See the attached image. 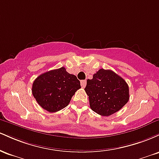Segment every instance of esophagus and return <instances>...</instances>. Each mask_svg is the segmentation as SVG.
I'll return each mask as SVG.
<instances>
[{
	"mask_svg": "<svg viewBox=\"0 0 159 159\" xmlns=\"http://www.w3.org/2000/svg\"><path fill=\"white\" fill-rule=\"evenodd\" d=\"M86 84H87V81H86L85 80L81 81V87H83V88H84V87H86Z\"/></svg>",
	"mask_w": 159,
	"mask_h": 159,
	"instance_id": "1",
	"label": "esophagus"
}]
</instances>
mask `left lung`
Wrapping results in <instances>:
<instances>
[{"label": "left lung", "instance_id": "obj_1", "mask_svg": "<svg viewBox=\"0 0 159 159\" xmlns=\"http://www.w3.org/2000/svg\"><path fill=\"white\" fill-rule=\"evenodd\" d=\"M85 92L90 108L101 116L117 112L129 99V86L123 78L109 69H101L87 81Z\"/></svg>", "mask_w": 159, "mask_h": 159}]
</instances>
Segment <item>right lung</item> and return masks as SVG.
I'll list each match as a JSON object with an SVG mask.
<instances>
[{
    "mask_svg": "<svg viewBox=\"0 0 159 159\" xmlns=\"http://www.w3.org/2000/svg\"><path fill=\"white\" fill-rule=\"evenodd\" d=\"M80 88L77 77L61 67L38 76L33 83L32 93L43 109L54 113L66 107Z\"/></svg>",
    "mask_w": 159,
    "mask_h": 159,
    "instance_id": "right-lung-1",
    "label": "right lung"
}]
</instances>
